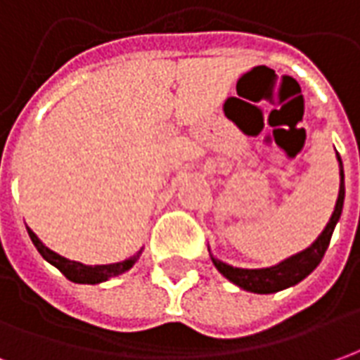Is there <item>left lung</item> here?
<instances>
[{
	"label": "left lung",
	"mask_w": 360,
	"mask_h": 360,
	"mask_svg": "<svg viewBox=\"0 0 360 360\" xmlns=\"http://www.w3.org/2000/svg\"><path fill=\"white\" fill-rule=\"evenodd\" d=\"M338 162H340V195L335 200V208L328 226L324 227V231L318 235V239L309 249L297 252L293 257L281 260L279 264L270 266V268H237V266L226 264L218 258L210 255L212 262L218 268V271L227 278L231 283L237 287H241L245 291L258 295H268V293H278L281 289L287 287L297 285L299 281L309 276L310 271L314 270L320 260L324 258V252L330 245L332 233L338 221L341 218V210H343V200H345V183H343V164H341V158L338 154Z\"/></svg>",
	"instance_id": "left-lung-1"
}]
</instances>
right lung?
I'll use <instances>...</instances> for the list:
<instances>
[{"label":"right lung","mask_w":360,"mask_h":360,"mask_svg":"<svg viewBox=\"0 0 360 360\" xmlns=\"http://www.w3.org/2000/svg\"><path fill=\"white\" fill-rule=\"evenodd\" d=\"M28 235H30V239L34 243V247L38 249V252L42 255L44 260H48L51 266H56L67 279H71L75 283H90V285H94V283H102V281H108L110 278H115L119 274H123V271L131 270L134 266V262L141 258L142 249L134 255V257L127 258L123 262H115V264H98V266H86L82 264V262H77V260H69V258L61 257L58 252H53L51 249H48L46 245H44L36 233L27 227Z\"/></svg>","instance_id":"obj_1"}]
</instances>
